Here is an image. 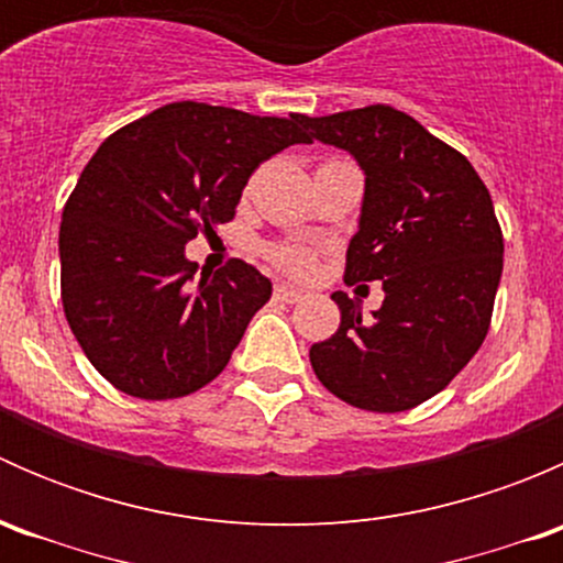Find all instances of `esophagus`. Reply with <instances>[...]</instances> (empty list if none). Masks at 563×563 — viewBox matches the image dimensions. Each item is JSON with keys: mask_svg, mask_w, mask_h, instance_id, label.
I'll list each match as a JSON object with an SVG mask.
<instances>
[{"mask_svg": "<svg viewBox=\"0 0 563 563\" xmlns=\"http://www.w3.org/2000/svg\"><path fill=\"white\" fill-rule=\"evenodd\" d=\"M275 299H280V302H288V305H294V302H299V299H302V291H297V288H291V286H275Z\"/></svg>", "mask_w": 563, "mask_h": 563, "instance_id": "1", "label": "esophagus"}]
</instances>
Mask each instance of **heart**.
<instances>
[{
    "instance_id": "heart-1",
    "label": "heart",
    "mask_w": 563,
    "mask_h": 563,
    "mask_svg": "<svg viewBox=\"0 0 563 563\" xmlns=\"http://www.w3.org/2000/svg\"><path fill=\"white\" fill-rule=\"evenodd\" d=\"M269 258H272V264L280 266V269L288 272V275H305V272L310 269V264H313V255H310V250H305L299 245L269 247Z\"/></svg>"
}]
</instances>
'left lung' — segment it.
Listing matches in <instances>:
<instances>
[{"label":"left lung","instance_id":"8db88e82","mask_svg":"<svg viewBox=\"0 0 563 563\" xmlns=\"http://www.w3.org/2000/svg\"><path fill=\"white\" fill-rule=\"evenodd\" d=\"M299 124L365 172L345 280L384 288L373 318H362L349 294H332L340 327L310 349V365L351 406L408 411L439 395L490 329L504 269L490 192L457 150L391 106L299 117Z\"/></svg>","mask_w":563,"mask_h":563}]
</instances>
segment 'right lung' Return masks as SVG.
<instances>
[{"label":"right lung","instance_id":"right-lung-1","mask_svg":"<svg viewBox=\"0 0 563 563\" xmlns=\"http://www.w3.org/2000/svg\"><path fill=\"white\" fill-rule=\"evenodd\" d=\"M291 144V119L181 100L100 144L62 212V305L95 371L124 395L172 400L223 373L269 277L234 258L196 277L185 245L234 220L250 174Z\"/></svg>","mask_w":563,"mask_h":563}]
</instances>
